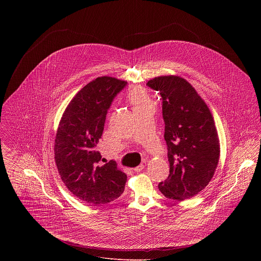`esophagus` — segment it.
Masks as SVG:
<instances>
[{
	"instance_id": "1",
	"label": "esophagus",
	"mask_w": 261,
	"mask_h": 261,
	"mask_svg": "<svg viewBox=\"0 0 261 261\" xmlns=\"http://www.w3.org/2000/svg\"><path fill=\"white\" fill-rule=\"evenodd\" d=\"M144 168H145V165H144V164H141L140 166L136 167V168L134 169V171H135V172H141V171L144 170Z\"/></svg>"
}]
</instances>
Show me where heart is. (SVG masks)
Instances as JSON below:
<instances>
[{"mask_svg":"<svg viewBox=\"0 0 261 261\" xmlns=\"http://www.w3.org/2000/svg\"><path fill=\"white\" fill-rule=\"evenodd\" d=\"M127 100L133 106L134 111L150 105L149 94L145 88L141 86H133L127 92Z\"/></svg>","mask_w":261,"mask_h":261,"instance_id":"heart-1","label":"heart"}]
</instances>
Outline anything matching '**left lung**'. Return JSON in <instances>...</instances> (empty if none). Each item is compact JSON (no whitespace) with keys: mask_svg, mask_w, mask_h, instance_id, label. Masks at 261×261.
<instances>
[{"mask_svg":"<svg viewBox=\"0 0 261 261\" xmlns=\"http://www.w3.org/2000/svg\"><path fill=\"white\" fill-rule=\"evenodd\" d=\"M147 85L162 96L170 163V175L159 190L169 199L184 201L207 186L217 168L220 144L213 115L181 76L154 77Z\"/></svg>","mask_w":261,"mask_h":261,"instance_id":"left-lung-1","label":"left lung"}]
</instances>
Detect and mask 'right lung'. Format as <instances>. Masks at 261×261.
I'll return each mask as SVG.
<instances>
[{"mask_svg": "<svg viewBox=\"0 0 261 261\" xmlns=\"http://www.w3.org/2000/svg\"><path fill=\"white\" fill-rule=\"evenodd\" d=\"M126 81L97 77L81 88L60 119L54 158L61 180L83 202L101 205L117 199L124 191L126 175L111 161L100 166L96 145L101 139L108 110Z\"/></svg>", "mask_w": 261, "mask_h": 261, "instance_id": "add662e5", "label": "right lung"}]
</instances>
